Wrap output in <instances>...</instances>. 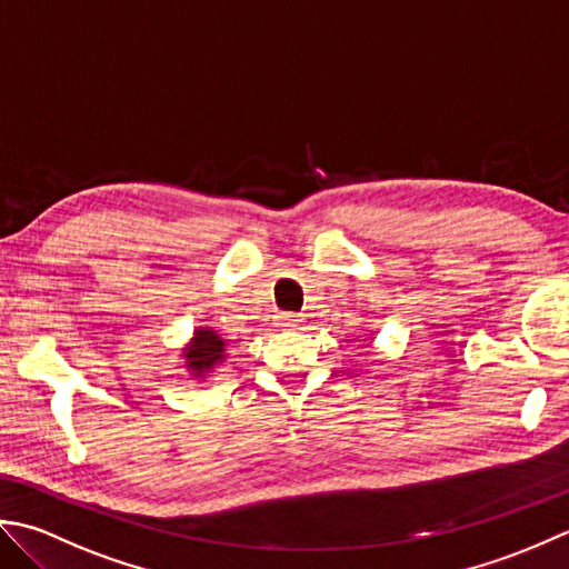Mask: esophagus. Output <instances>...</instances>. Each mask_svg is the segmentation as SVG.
<instances>
[{
	"mask_svg": "<svg viewBox=\"0 0 569 569\" xmlns=\"http://www.w3.org/2000/svg\"><path fill=\"white\" fill-rule=\"evenodd\" d=\"M280 321H282V327H295V323L299 321V317H297V315H292V311H282V315H280Z\"/></svg>",
	"mask_w": 569,
	"mask_h": 569,
	"instance_id": "1",
	"label": "esophagus"
}]
</instances>
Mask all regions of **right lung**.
<instances>
[{"label": "right lung", "instance_id": "obj_1", "mask_svg": "<svg viewBox=\"0 0 569 569\" xmlns=\"http://www.w3.org/2000/svg\"><path fill=\"white\" fill-rule=\"evenodd\" d=\"M183 356H187V368L193 370V376H203L226 358V341L213 329H199Z\"/></svg>", "mask_w": 569, "mask_h": 569}]
</instances>
